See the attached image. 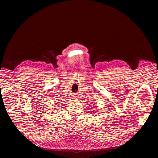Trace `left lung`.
<instances>
[{"label": "left lung", "instance_id": "8db88e82", "mask_svg": "<svg viewBox=\"0 0 158 158\" xmlns=\"http://www.w3.org/2000/svg\"><path fill=\"white\" fill-rule=\"evenodd\" d=\"M94 115H95V114H94Z\"/></svg>", "mask_w": 158, "mask_h": 158}]
</instances>
